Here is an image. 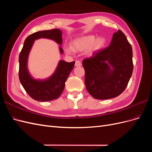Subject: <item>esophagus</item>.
<instances>
[{"label":"esophagus","instance_id":"34e87169","mask_svg":"<svg viewBox=\"0 0 152 152\" xmlns=\"http://www.w3.org/2000/svg\"><path fill=\"white\" fill-rule=\"evenodd\" d=\"M75 66H80L82 65V63H81V62L80 61L76 60L75 61Z\"/></svg>","mask_w":152,"mask_h":152}]
</instances>
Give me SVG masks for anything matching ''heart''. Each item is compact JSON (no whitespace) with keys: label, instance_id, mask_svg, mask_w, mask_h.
<instances>
[{"label":"heart","instance_id":"heart-1","mask_svg":"<svg viewBox=\"0 0 152 152\" xmlns=\"http://www.w3.org/2000/svg\"><path fill=\"white\" fill-rule=\"evenodd\" d=\"M105 44V39L102 37L95 39L94 35H86L73 40L70 44V48H65L67 53L72 51H83L89 49L90 52H94L102 49Z\"/></svg>","mask_w":152,"mask_h":152}]
</instances>
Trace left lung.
<instances>
[{"instance_id": "left-lung-1", "label": "left lung", "mask_w": 152, "mask_h": 152, "mask_svg": "<svg viewBox=\"0 0 152 152\" xmlns=\"http://www.w3.org/2000/svg\"><path fill=\"white\" fill-rule=\"evenodd\" d=\"M108 61L113 68L112 70ZM85 84L95 99H107L120 95L126 89L132 71V50L126 36L118 30L115 32L108 47L84 59Z\"/></svg>"}]
</instances>
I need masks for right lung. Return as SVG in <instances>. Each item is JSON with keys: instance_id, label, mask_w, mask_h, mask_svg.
Here are the masks:
<instances>
[{"instance_id": "right-lung-1", "label": "right lung", "mask_w": 152, "mask_h": 152, "mask_svg": "<svg viewBox=\"0 0 152 152\" xmlns=\"http://www.w3.org/2000/svg\"><path fill=\"white\" fill-rule=\"evenodd\" d=\"M40 38L53 39L59 45L62 44L61 31L57 28L35 32L27 37L19 56V79L25 91L32 99L41 102H50L61 96L75 61L68 63L60 61L54 74L47 80L32 79L27 69V59L34 40ZM59 49L63 53L62 48L59 47Z\"/></svg>"}]
</instances>
